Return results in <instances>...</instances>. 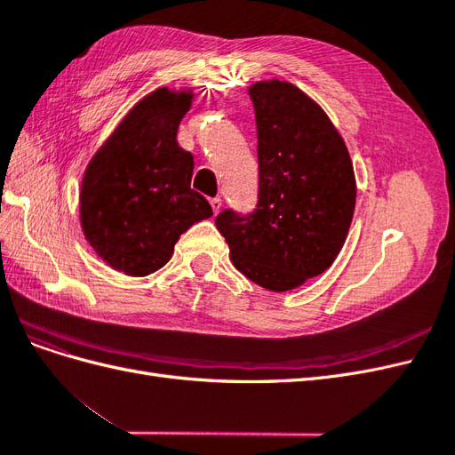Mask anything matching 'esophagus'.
Instances as JSON below:
<instances>
[{"label": "esophagus", "instance_id": "1", "mask_svg": "<svg viewBox=\"0 0 455 455\" xmlns=\"http://www.w3.org/2000/svg\"><path fill=\"white\" fill-rule=\"evenodd\" d=\"M211 206H212L214 214H218L220 209H222V197H212V199H211Z\"/></svg>", "mask_w": 455, "mask_h": 455}]
</instances>
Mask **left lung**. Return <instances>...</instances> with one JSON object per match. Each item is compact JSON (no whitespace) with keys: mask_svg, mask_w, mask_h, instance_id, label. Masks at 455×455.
<instances>
[{"mask_svg":"<svg viewBox=\"0 0 455 455\" xmlns=\"http://www.w3.org/2000/svg\"><path fill=\"white\" fill-rule=\"evenodd\" d=\"M258 131V203L226 209L216 228L244 277L273 292L326 271L346 243L356 186L346 142L306 92L288 81L249 89Z\"/></svg>","mask_w":455,"mask_h":455,"instance_id":"1","label":"left lung"}]
</instances>
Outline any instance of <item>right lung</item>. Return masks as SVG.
Segmentation results:
<instances>
[{
    "label": "right lung",
    "instance_id": "1",
    "mask_svg": "<svg viewBox=\"0 0 455 455\" xmlns=\"http://www.w3.org/2000/svg\"><path fill=\"white\" fill-rule=\"evenodd\" d=\"M194 94L157 89L96 151L81 182V228L106 264L131 277L163 267L174 244L212 209L191 189L194 156L176 142Z\"/></svg>",
    "mask_w": 455,
    "mask_h": 455
}]
</instances>
